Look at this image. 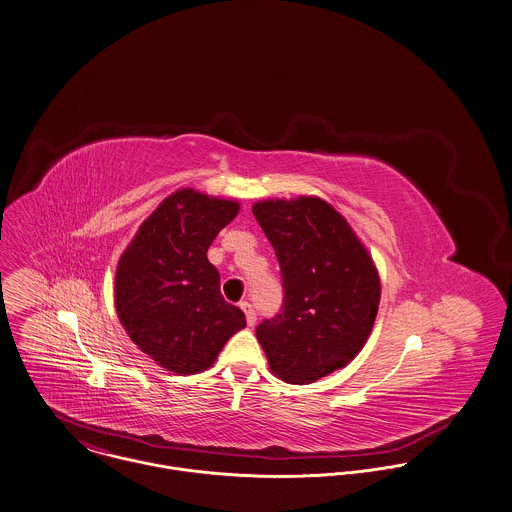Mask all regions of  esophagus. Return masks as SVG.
I'll return each instance as SVG.
<instances>
[{
	"label": "esophagus",
	"mask_w": 512,
	"mask_h": 512,
	"mask_svg": "<svg viewBox=\"0 0 512 512\" xmlns=\"http://www.w3.org/2000/svg\"><path fill=\"white\" fill-rule=\"evenodd\" d=\"M239 306H241V310H243L245 316H247V324H249V326H255V322H257V312H255L253 304L247 302V300H243Z\"/></svg>",
	"instance_id": "obj_1"
}]
</instances>
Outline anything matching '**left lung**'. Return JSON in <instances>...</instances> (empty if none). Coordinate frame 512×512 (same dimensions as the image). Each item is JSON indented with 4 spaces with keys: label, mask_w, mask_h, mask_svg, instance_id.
Listing matches in <instances>:
<instances>
[{
    "label": "left lung",
    "mask_w": 512,
    "mask_h": 512,
    "mask_svg": "<svg viewBox=\"0 0 512 512\" xmlns=\"http://www.w3.org/2000/svg\"><path fill=\"white\" fill-rule=\"evenodd\" d=\"M253 216L283 275V306L255 334L271 371L304 385L345 367L369 338L381 298L373 259L328 202L267 200Z\"/></svg>",
    "instance_id": "left-lung-1"
}]
</instances>
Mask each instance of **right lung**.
Listing matches in <instances>:
<instances>
[{"label": "right lung", "mask_w": 512, "mask_h": 512, "mask_svg": "<svg viewBox=\"0 0 512 512\" xmlns=\"http://www.w3.org/2000/svg\"><path fill=\"white\" fill-rule=\"evenodd\" d=\"M239 204L190 188L169 196L137 231L115 273V310L129 338L161 367L200 373L245 314L224 300L206 253Z\"/></svg>", "instance_id": "right-lung-1"}]
</instances>
